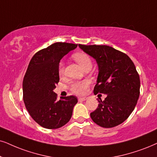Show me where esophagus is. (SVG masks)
Instances as JSON below:
<instances>
[{
	"label": "esophagus",
	"mask_w": 157,
	"mask_h": 157,
	"mask_svg": "<svg viewBox=\"0 0 157 157\" xmlns=\"http://www.w3.org/2000/svg\"><path fill=\"white\" fill-rule=\"evenodd\" d=\"M86 100H87V98H85V97H79L78 98L79 101H85Z\"/></svg>",
	"instance_id": "esophagus-1"
}]
</instances>
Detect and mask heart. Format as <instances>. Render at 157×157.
<instances>
[{"label": "heart", "mask_w": 157, "mask_h": 157, "mask_svg": "<svg viewBox=\"0 0 157 157\" xmlns=\"http://www.w3.org/2000/svg\"><path fill=\"white\" fill-rule=\"evenodd\" d=\"M73 59L78 63L79 65L84 69L87 66H91V59L90 56L86 53L80 52L75 53L73 55ZM64 73V64L62 61H61L59 64V74L60 76H62ZM90 82L88 80H83L80 82H76L72 83L70 89L73 93L77 95H82L86 92Z\"/></svg>", "instance_id": "obj_1"}]
</instances>
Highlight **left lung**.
<instances>
[{"mask_svg":"<svg viewBox=\"0 0 157 157\" xmlns=\"http://www.w3.org/2000/svg\"><path fill=\"white\" fill-rule=\"evenodd\" d=\"M80 48L95 59L98 75L94 92L106 94L98 101L90 117L105 128L117 126L134 110L140 95V77L131 59L125 53L108 45H85Z\"/></svg>","mask_w":157,"mask_h":157,"instance_id":"8db88e82","label":"left lung"}]
</instances>
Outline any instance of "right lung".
<instances>
[{"label":"right lung","mask_w":157,"mask_h":157,"mask_svg":"<svg viewBox=\"0 0 157 157\" xmlns=\"http://www.w3.org/2000/svg\"><path fill=\"white\" fill-rule=\"evenodd\" d=\"M77 44L55 43L33 56L23 80V99L32 118L43 128L57 129L69 122L72 115L76 96L57 100L53 92L59 81L61 59Z\"/></svg>","instance_id":"add662e5"}]
</instances>
